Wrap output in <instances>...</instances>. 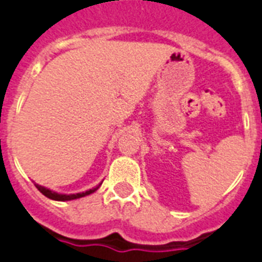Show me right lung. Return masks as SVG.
Masks as SVG:
<instances>
[{
  "instance_id": "add662e5",
  "label": "right lung",
  "mask_w": 262,
  "mask_h": 262,
  "mask_svg": "<svg viewBox=\"0 0 262 262\" xmlns=\"http://www.w3.org/2000/svg\"><path fill=\"white\" fill-rule=\"evenodd\" d=\"M34 185H36V188L38 189L39 192L42 193L43 195H46V197H48V199H50V200H56V201H70V200L81 199V197H85V195L92 194V193H94V192H96V190H97L98 188H100L101 184H100V185L96 186V188L89 189V190H86V192L76 193V194H60V193L53 192V190H50V189L43 188V186L38 185V184H34Z\"/></svg>"
}]
</instances>
